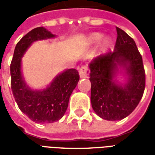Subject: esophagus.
Returning <instances> with one entry per match:
<instances>
[{
	"label": "esophagus",
	"mask_w": 155,
	"mask_h": 155,
	"mask_svg": "<svg viewBox=\"0 0 155 155\" xmlns=\"http://www.w3.org/2000/svg\"><path fill=\"white\" fill-rule=\"evenodd\" d=\"M79 74L81 78H88V75L90 74V70L88 69L87 66H82L80 69Z\"/></svg>",
	"instance_id": "34e87169"
}]
</instances>
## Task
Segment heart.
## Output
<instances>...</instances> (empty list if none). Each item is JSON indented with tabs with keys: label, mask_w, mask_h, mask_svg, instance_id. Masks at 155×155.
<instances>
[{
	"label": "heart",
	"mask_w": 155,
	"mask_h": 155,
	"mask_svg": "<svg viewBox=\"0 0 155 155\" xmlns=\"http://www.w3.org/2000/svg\"><path fill=\"white\" fill-rule=\"evenodd\" d=\"M102 38H103V35H102V34H100V33H94V34H92V35H91V37H90V42H91V44L92 45L97 44V43H99V42L101 41ZM110 45L111 39L110 38V37H105V38H104L101 42V45H100V50H101V51H106L108 48L110 47Z\"/></svg>",
	"instance_id": "obj_1"
}]
</instances>
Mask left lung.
<instances>
[{
  "instance_id": "obj_1",
  "label": "left lung",
  "mask_w": 155,
  "mask_h": 155,
  "mask_svg": "<svg viewBox=\"0 0 155 155\" xmlns=\"http://www.w3.org/2000/svg\"><path fill=\"white\" fill-rule=\"evenodd\" d=\"M114 51L98 56L89 64L91 101L94 111L106 120H120L134 111L145 88L142 56L130 35L116 27ZM120 73L127 76L120 84L114 79Z\"/></svg>"
}]
</instances>
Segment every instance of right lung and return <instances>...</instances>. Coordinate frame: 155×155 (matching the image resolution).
Listing matches in <instances>:
<instances>
[{
	"instance_id": "add662e5",
	"label": "right lung",
	"mask_w": 155,
	"mask_h": 155,
	"mask_svg": "<svg viewBox=\"0 0 155 155\" xmlns=\"http://www.w3.org/2000/svg\"><path fill=\"white\" fill-rule=\"evenodd\" d=\"M54 37L55 35L44 27L33 29L16 44L11 63V84L15 102L19 109L35 123H53L61 120L80 80L78 71L69 69L58 74L43 90H31L25 82L21 74V58L25 52L33 42Z\"/></svg>"
}]
</instances>
